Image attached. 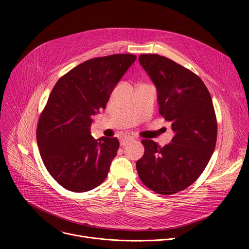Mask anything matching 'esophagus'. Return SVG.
I'll list each match as a JSON object with an SVG mask.
<instances>
[{
  "label": "esophagus",
  "instance_id": "1",
  "mask_svg": "<svg viewBox=\"0 0 249 249\" xmlns=\"http://www.w3.org/2000/svg\"><path fill=\"white\" fill-rule=\"evenodd\" d=\"M132 141H134V138H133V137H125V138H123V139L120 141V145L124 147V146L128 145L129 143H131Z\"/></svg>",
  "mask_w": 249,
  "mask_h": 249
}]
</instances>
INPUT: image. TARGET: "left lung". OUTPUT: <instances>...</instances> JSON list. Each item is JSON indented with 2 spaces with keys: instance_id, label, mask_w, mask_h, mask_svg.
Masks as SVG:
<instances>
[{
  "instance_id": "left-lung-1",
  "label": "left lung",
  "mask_w": 249,
  "mask_h": 249,
  "mask_svg": "<svg viewBox=\"0 0 249 249\" xmlns=\"http://www.w3.org/2000/svg\"><path fill=\"white\" fill-rule=\"evenodd\" d=\"M139 62L157 89L159 111L174 136L160 147L143 140L145 154L136 162L140 179L151 190L170 195L191 185L207 166L217 142V120L210 92L188 69L157 54Z\"/></svg>"
}]
</instances>
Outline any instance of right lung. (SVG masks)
Instances as JSON below:
<instances>
[{
    "instance_id": "right-lung-1",
    "label": "right lung",
    "mask_w": 249,
    "mask_h": 249,
    "mask_svg": "<svg viewBox=\"0 0 249 249\" xmlns=\"http://www.w3.org/2000/svg\"><path fill=\"white\" fill-rule=\"evenodd\" d=\"M115 54L88 60L63 76L39 117L36 138L40 156L53 178L73 192H86L107 176L119 149L117 138L95 140L92 116L105 109L109 96L136 60Z\"/></svg>"
}]
</instances>
